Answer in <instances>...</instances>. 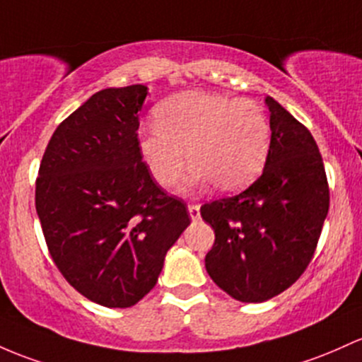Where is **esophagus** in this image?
Segmentation results:
<instances>
[{
	"mask_svg": "<svg viewBox=\"0 0 362 362\" xmlns=\"http://www.w3.org/2000/svg\"><path fill=\"white\" fill-rule=\"evenodd\" d=\"M189 214L192 220H199L201 218V211H199V204H194V202H190L189 204Z\"/></svg>",
	"mask_w": 362,
	"mask_h": 362,
	"instance_id": "obj_1",
	"label": "esophagus"
}]
</instances>
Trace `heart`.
I'll use <instances>...</instances> for the list:
<instances>
[{"mask_svg":"<svg viewBox=\"0 0 362 362\" xmlns=\"http://www.w3.org/2000/svg\"><path fill=\"white\" fill-rule=\"evenodd\" d=\"M154 123L141 134L139 148L161 187H172L189 160L190 187L213 182L216 190L233 192L263 172L272 148L266 111L252 99L184 90L154 110Z\"/></svg>","mask_w":362,"mask_h":362,"instance_id":"1","label":"heart"}]
</instances>
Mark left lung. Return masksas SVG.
Here are the masks:
<instances>
[{
    "instance_id": "left-lung-1",
    "label": "left lung",
    "mask_w": 362,
    "mask_h": 362,
    "mask_svg": "<svg viewBox=\"0 0 362 362\" xmlns=\"http://www.w3.org/2000/svg\"><path fill=\"white\" fill-rule=\"evenodd\" d=\"M272 148L263 173L235 196L201 206L214 230L206 272L240 303H263L311 263L329 208L323 158L311 132L273 98Z\"/></svg>"
}]
</instances>
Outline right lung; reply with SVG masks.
<instances>
[{
	"instance_id": "1",
	"label": "right lung",
	"mask_w": 362,
	"mask_h": 362,
	"mask_svg": "<svg viewBox=\"0 0 362 362\" xmlns=\"http://www.w3.org/2000/svg\"><path fill=\"white\" fill-rule=\"evenodd\" d=\"M148 87L93 94L51 136L35 180L47 251L78 293L105 308L137 304L187 228L184 201L154 182L139 148Z\"/></svg>"
}]
</instances>
